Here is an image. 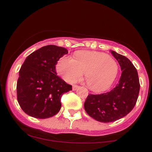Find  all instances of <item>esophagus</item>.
Returning a JSON list of instances; mask_svg holds the SVG:
<instances>
[{
	"label": "esophagus",
	"mask_w": 152,
	"mask_h": 152,
	"mask_svg": "<svg viewBox=\"0 0 152 152\" xmlns=\"http://www.w3.org/2000/svg\"><path fill=\"white\" fill-rule=\"evenodd\" d=\"M78 85H73V87H72V89L74 90V91H75V90H76L77 89V88H78Z\"/></svg>",
	"instance_id": "obj_1"
}]
</instances>
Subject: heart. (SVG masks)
Segmentation results:
<instances>
[{
    "instance_id": "1",
    "label": "heart",
    "mask_w": 152,
    "mask_h": 152,
    "mask_svg": "<svg viewBox=\"0 0 152 152\" xmlns=\"http://www.w3.org/2000/svg\"><path fill=\"white\" fill-rule=\"evenodd\" d=\"M57 71L68 83H74L85 73L87 86L94 91L107 90L117 76L118 66L114 58L96 51H78L76 58L63 57L58 61Z\"/></svg>"
}]
</instances>
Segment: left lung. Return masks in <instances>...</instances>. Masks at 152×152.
<instances>
[{
	"label": "left lung",
	"mask_w": 152,
	"mask_h": 152,
	"mask_svg": "<svg viewBox=\"0 0 152 152\" xmlns=\"http://www.w3.org/2000/svg\"><path fill=\"white\" fill-rule=\"evenodd\" d=\"M111 51L122 71L118 83L106 93L88 94L84 103L87 114L104 123L115 121L126 116L134 109L140 89L138 73L133 64L124 56Z\"/></svg>",
	"instance_id": "left-lung-1"
}]
</instances>
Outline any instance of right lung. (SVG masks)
Here are the masks:
<instances>
[{
    "mask_svg": "<svg viewBox=\"0 0 152 152\" xmlns=\"http://www.w3.org/2000/svg\"><path fill=\"white\" fill-rule=\"evenodd\" d=\"M67 53L65 48L48 45L26 58L19 71L16 90L19 105L26 114L47 118L60 111L61 98L72 90V86L57 76L56 65Z\"/></svg>",
    "mask_w": 152,
    "mask_h": 152,
    "instance_id": "1",
    "label": "right lung"
}]
</instances>
